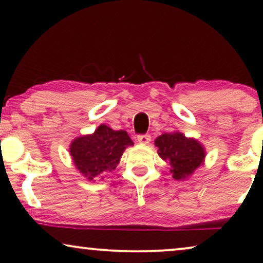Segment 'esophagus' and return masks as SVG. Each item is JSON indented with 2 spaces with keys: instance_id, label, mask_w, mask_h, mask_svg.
<instances>
[{
  "instance_id": "1",
  "label": "esophagus",
  "mask_w": 263,
  "mask_h": 263,
  "mask_svg": "<svg viewBox=\"0 0 263 263\" xmlns=\"http://www.w3.org/2000/svg\"><path fill=\"white\" fill-rule=\"evenodd\" d=\"M138 141L140 143H142V145H148L149 141H151V136L149 135H139L138 136Z\"/></svg>"
}]
</instances>
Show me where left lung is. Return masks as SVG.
Here are the masks:
<instances>
[{"mask_svg": "<svg viewBox=\"0 0 263 263\" xmlns=\"http://www.w3.org/2000/svg\"><path fill=\"white\" fill-rule=\"evenodd\" d=\"M154 145L158 147V156L171 165L170 172L176 181L190 178L204 163L206 149L202 143L181 132L164 133L154 140Z\"/></svg>", "mask_w": 263, "mask_h": 263, "instance_id": "left-lung-1", "label": "left lung"}]
</instances>
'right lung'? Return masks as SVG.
Listing matches in <instances>:
<instances>
[{"label": "right lung", "instance_id": "add662e5", "mask_svg": "<svg viewBox=\"0 0 263 263\" xmlns=\"http://www.w3.org/2000/svg\"><path fill=\"white\" fill-rule=\"evenodd\" d=\"M133 145L125 130H114L100 124L92 134L74 139L69 153L78 171L87 181L96 182L115 170L125 148Z\"/></svg>", "mask_w": 263, "mask_h": 263}]
</instances>
